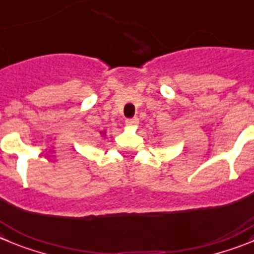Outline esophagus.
<instances>
[{
  "mask_svg": "<svg viewBox=\"0 0 254 254\" xmlns=\"http://www.w3.org/2000/svg\"><path fill=\"white\" fill-rule=\"evenodd\" d=\"M127 127H136L139 124V119L138 118H131V119H127L125 120Z\"/></svg>",
  "mask_w": 254,
  "mask_h": 254,
  "instance_id": "esophagus-1",
  "label": "esophagus"
}]
</instances>
